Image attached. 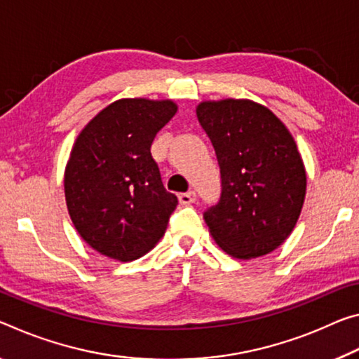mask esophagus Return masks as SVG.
<instances>
[{"label": "esophagus", "mask_w": 359, "mask_h": 359, "mask_svg": "<svg viewBox=\"0 0 359 359\" xmlns=\"http://www.w3.org/2000/svg\"><path fill=\"white\" fill-rule=\"evenodd\" d=\"M179 201H180V204H184V206H189V204L196 201V193L193 190L187 191V193H180Z\"/></svg>", "instance_id": "esophagus-1"}]
</instances>
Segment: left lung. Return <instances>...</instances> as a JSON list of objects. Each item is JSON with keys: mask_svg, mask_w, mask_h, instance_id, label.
<instances>
[{"mask_svg": "<svg viewBox=\"0 0 359 359\" xmlns=\"http://www.w3.org/2000/svg\"><path fill=\"white\" fill-rule=\"evenodd\" d=\"M196 116L220 168V198L203 214L210 235L236 259L275 251L291 235L305 200V168L292 135L251 100L203 102Z\"/></svg>", "mask_w": 359, "mask_h": 359, "instance_id": "1", "label": "left lung"}]
</instances>
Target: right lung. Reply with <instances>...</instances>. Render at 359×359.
Segmentation results:
<instances>
[{"instance_id": "right-lung-1", "label": "right lung", "mask_w": 359, "mask_h": 359, "mask_svg": "<svg viewBox=\"0 0 359 359\" xmlns=\"http://www.w3.org/2000/svg\"><path fill=\"white\" fill-rule=\"evenodd\" d=\"M175 111L170 100H116L78 135L65 168L67 208L83 240L107 257L139 259L166 231L179 200L164 189L150 147Z\"/></svg>"}]
</instances>
